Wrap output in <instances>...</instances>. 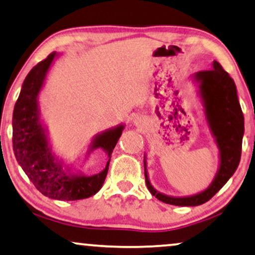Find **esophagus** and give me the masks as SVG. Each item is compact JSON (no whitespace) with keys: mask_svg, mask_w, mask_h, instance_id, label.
<instances>
[{"mask_svg":"<svg viewBox=\"0 0 255 255\" xmlns=\"http://www.w3.org/2000/svg\"><path fill=\"white\" fill-rule=\"evenodd\" d=\"M143 118H141V117H136L135 119H134V124L136 125V126H141V124H143Z\"/></svg>","mask_w":255,"mask_h":255,"instance_id":"esophagus-1","label":"esophagus"}]
</instances>
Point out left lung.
Instances as JSON below:
<instances>
[{
    "label": "left lung",
    "instance_id": "left-lung-1",
    "mask_svg": "<svg viewBox=\"0 0 255 255\" xmlns=\"http://www.w3.org/2000/svg\"><path fill=\"white\" fill-rule=\"evenodd\" d=\"M192 77L199 89L198 95L203 106L204 119L220 155L218 170L214 180L198 194L189 196L166 195L153 188L150 182L144 155L145 184L150 193L164 203L180 207H195L206 203L227 184L239 165L244 136V116L236 84L230 75L217 61H214L210 70L199 71Z\"/></svg>",
    "mask_w": 255,
    "mask_h": 255
}]
</instances>
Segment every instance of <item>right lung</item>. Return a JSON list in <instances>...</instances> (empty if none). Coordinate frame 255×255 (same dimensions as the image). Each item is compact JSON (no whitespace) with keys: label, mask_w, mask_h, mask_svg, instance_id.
<instances>
[{"label":"right lung","mask_w":255,"mask_h":255,"mask_svg":"<svg viewBox=\"0 0 255 255\" xmlns=\"http://www.w3.org/2000/svg\"><path fill=\"white\" fill-rule=\"evenodd\" d=\"M59 54L53 52L32 68L21 85L12 116V146L17 162L41 194L60 201L88 199L102 188L105 181L114 146L125 125L97 134L89 145L87 157L96 149L107 156L106 166L99 173L87 175L64 164L56 156L49 142L48 130L41 119L38 97L46 77Z\"/></svg>","instance_id":"obj_1"}]
</instances>
